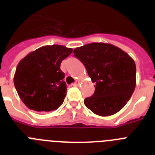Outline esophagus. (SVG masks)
<instances>
[{
	"mask_svg": "<svg viewBox=\"0 0 155 155\" xmlns=\"http://www.w3.org/2000/svg\"><path fill=\"white\" fill-rule=\"evenodd\" d=\"M79 84H80V82H79L78 81H75L74 83V84H72V85H73V86H78Z\"/></svg>",
	"mask_w": 155,
	"mask_h": 155,
	"instance_id": "obj_1",
	"label": "esophagus"
}]
</instances>
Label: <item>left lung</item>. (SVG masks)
Here are the masks:
<instances>
[{"label":"left lung","instance_id":"left-lung-1","mask_svg":"<svg viewBox=\"0 0 155 155\" xmlns=\"http://www.w3.org/2000/svg\"><path fill=\"white\" fill-rule=\"evenodd\" d=\"M75 57L85 67L94 83V93L84 100L94 114L108 116L125 106L136 87V64L114 45L93 42L76 48Z\"/></svg>","mask_w":155,"mask_h":155}]
</instances>
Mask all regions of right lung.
Masks as SVG:
<instances>
[{
    "instance_id": "right-lung-1",
    "label": "right lung",
    "mask_w": 155,
    "mask_h": 155,
    "mask_svg": "<svg viewBox=\"0 0 155 155\" xmlns=\"http://www.w3.org/2000/svg\"><path fill=\"white\" fill-rule=\"evenodd\" d=\"M72 51L71 48L61 45L45 46L28 53L18 63L14 84L28 109L50 112L62 105L67 85L60 67Z\"/></svg>"
}]
</instances>
